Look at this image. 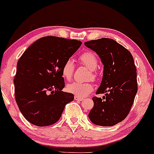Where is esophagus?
Instances as JSON below:
<instances>
[{
    "mask_svg": "<svg viewBox=\"0 0 154 154\" xmlns=\"http://www.w3.org/2000/svg\"><path fill=\"white\" fill-rule=\"evenodd\" d=\"M74 99H75V100H78V101H82L83 100V98H81L80 97L76 96V95L74 97Z\"/></svg>",
    "mask_w": 154,
    "mask_h": 154,
    "instance_id": "obj_1",
    "label": "esophagus"
}]
</instances>
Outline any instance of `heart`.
Masks as SVG:
<instances>
[{"label": "heart", "instance_id": "obj_1", "mask_svg": "<svg viewBox=\"0 0 154 154\" xmlns=\"http://www.w3.org/2000/svg\"><path fill=\"white\" fill-rule=\"evenodd\" d=\"M80 61L90 70L91 79H95L96 72L95 69L97 66V60L95 54L91 51H86L83 53L80 56ZM74 64L72 60L69 59L64 63L62 68V74L63 76L67 80L71 79L73 74ZM67 91L69 93L75 94V95L84 97L89 94L93 90V86L89 82H74L68 84L66 87Z\"/></svg>", "mask_w": 154, "mask_h": 154}]
</instances>
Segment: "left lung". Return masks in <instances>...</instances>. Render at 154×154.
<instances>
[{
  "label": "left lung",
  "mask_w": 154,
  "mask_h": 154,
  "mask_svg": "<svg viewBox=\"0 0 154 154\" xmlns=\"http://www.w3.org/2000/svg\"><path fill=\"white\" fill-rule=\"evenodd\" d=\"M84 45L95 51L101 60L103 74L96 94L94 106L89 113L93 124L111 127L128 115L137 91V72L132 55L113 39L103 38L86 41Z\"/></svg>",
  "instance_id": "1"
}]
</instances>
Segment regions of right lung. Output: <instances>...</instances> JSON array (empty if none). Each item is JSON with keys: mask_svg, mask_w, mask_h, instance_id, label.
Here are the masks:
<instances>
[{"mask_svg": "<svg viewBox=\"0 0 154 154\" xmlns=\"http://www.w3.org/2000/svg\"><path fill=\"white\" fill-rule=\"evenodd\" d=\"M81 45L77 40L46 36L30 45L20 58L14 80L15 99L31 124L45 127L56 123L65 105L73 100V94L62 91V68Z\"/></svg>", "mask_w": 154, "mask_h": 154, "instance_id": "1", "label": "right lung"}]
</instances>
